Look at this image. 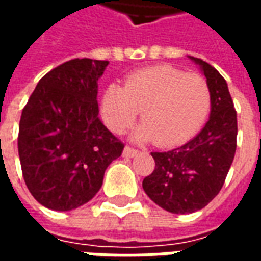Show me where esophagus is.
<instances>
[{
	"label": "esophagus",
	"instance_id": "1",
	"mask_svg": "<svg viewBox=\"0 0 261 261\" xmlns=\"http://www.w3.org/2000/svg\"><path fill=\"white\" fill-rule=\"evenodd\" d=\"M124 156H128V158H133V156H136L137 153H138V149L136 148L130 147V145H125L124 148Z\"/></svg>",
	"mask_w": 261,
	"mask_h": 261
}]
</instances>
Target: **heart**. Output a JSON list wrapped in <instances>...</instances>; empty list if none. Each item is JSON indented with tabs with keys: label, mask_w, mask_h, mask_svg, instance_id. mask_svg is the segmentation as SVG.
Segmentation results:
<instances>
[{
	"label": "heart",
	"mask_w": 261,
	"mask_h": 261,
	"mask_svg": "<svg viewBox=\"0 0 261 261\" xmlns=\"http://www.w3.org/2000/svg\"><path fill=\"white\" fill-rule=\"evenodd\" d=\"M211 91L205 78L172 65L131 74L124 88L109 85L102 96V116L117 134L128 130L142 109L145 120L137 131L141 140L172 147L190 140L210 113Z\"/></svg>",
	"instance_id": "b5f03b06"
}]
</instances>
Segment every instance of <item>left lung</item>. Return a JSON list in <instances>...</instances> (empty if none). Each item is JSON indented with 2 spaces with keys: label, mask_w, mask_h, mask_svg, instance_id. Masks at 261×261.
<instances>
[{
  "label": "left lung",
  "mask_w": 261,
  "mask_h": 261,
  "mask_svg": "<svg viewBox=\"0 0 261 261\" xmlns=\"http://www.w3.org/2000/svg\"><path fill=\"white\" fill-rule=\"evenodd\" d=\"M211 91V116L192 141L166 152H151L155 168L142 181L147 196L172 214L201 210L222 189L236 151L238 120L224 76L201 59Z\"/></svg>",
  "instance_id": "8db88e82"
}]
</instances>
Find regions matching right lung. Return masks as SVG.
Segmentation results:
<instances>
[{"label": "right lung", "instance_id": "add662e5", "mask_svg": "<svg viewBox=\"0 0 261 261\" xmlns=\"http://www.w3.org/2000/svg\"><path fill=\"white\" fill-rule=\"evenodd\" d=\"M109 61L74 59L39 81L22 110V175L44 207L69 211L92 200L124 144L99 120L97 80Z\"/></svg>", "mask_w": 261, "mask_h": 261}]
</instances>
